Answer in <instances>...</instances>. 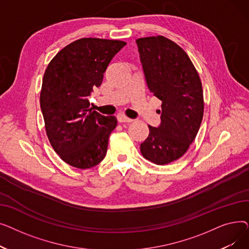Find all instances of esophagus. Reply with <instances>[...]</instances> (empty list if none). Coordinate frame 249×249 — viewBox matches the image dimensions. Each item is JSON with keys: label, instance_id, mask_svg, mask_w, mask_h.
I'll return each instance as SVG.
<instances>
[{"label": "esophagus", "instance_id": "34e87169", "mask_svg": "<svg viewBox=\"0 0 249 249\" xmlns=\"http://www.w3.org/2000/svg\"><path fill=\"white\" fill-rule=\"evenodd\" d=\"M117 120H118V122H120V123H130V122H132L133 120L132 119H130V118H128V117H126L125 115H123V114H119V115H117Z\"/></svg>", "mask_w": 249, "mask_h": 249}]
</instances>
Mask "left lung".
I'll return each instance as SVG.
<instances>
[{"label": "left lung", "instance_id": "8db88e82", "mask_svg": "<svg viewBox=\"0 0 249 249\" xmlns=\"http://www.w3.org/2000/svg\"><path fill=\"white\" fill-rule=\"evenodd\" d=\"M147 87L161 104L160 124L148 125L140 144L147 160L163 165L184 155L200 129L204 114L201 78L180 46L164 36L136 40Z\"/></svg>", "mask_w": 249, "mask_h": 249}]
</instances>
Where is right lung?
I'll list each match as a JSON object with an SVG mask.
<instances>
[{"instance_id": "obj_1", "label": "right lung", "mask_w": 249, "mask_h": 249, "mask_svg": "<svg viewBox=\"0 0 249 249\" xmlns=\"http://www.w3.org/2000/svg\"><path fill=\"white\" fill-rule=\"evenodd\" d=\"M125 45L120 40L81 38L62 48L44 72L40 108L46 134L54 151L71 166L90 168L106 156L117 119L91 110L89 97Z\"/></svg>"}]
</instances>
